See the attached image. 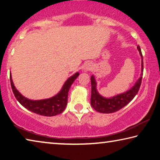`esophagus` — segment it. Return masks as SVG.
<instances>
[{
  "label": "esophagus",
  "mask_w": 160,
  "mask_h": 160,
  "mask_svg": "<svg viewBox=\"0 0 160 160\" xmlns=\"http://www.w3.org/2000/svg\"><path fill=\"white\" fill-rule=\"evenodd\" d=\"M91 68H92V66H91L90 63H87L85 66H84L83 69L86 72V71H88V70H90L91 69Z\"/></svg>",
  "instance_id": "obj_1"
}]
</instances>
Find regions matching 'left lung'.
I'll return each mask as SVG.
<instances>
[{
  "instance_id": "8db88e82",
  "label": "left lung",
  "mask_w": 160,
  "mask_h": 160,
  "mask_svg": "<svg viewBox=\"0 0 160 160\" xmlns=\"http://www.w3.org/2000/svg\"><path fill=\"white\" fill-rule=\"evenodd\" d=\"M138 50L139 51L140 55L141 56V74L140 77L134 86L126 92L119 94L114 97L106 98L99 94L97 90V82L94 75L91 76V85H92V93H91V105L94 109L97 112L104 113H111L117 112L126 106L131 100L134 98L138 92L143 74V61L142 54L139 46H138Z\"/></svg>"
}]
</instances>
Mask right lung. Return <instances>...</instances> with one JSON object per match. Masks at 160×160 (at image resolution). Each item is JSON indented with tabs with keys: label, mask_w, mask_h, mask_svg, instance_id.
<instances>
[{
	"label": "right lung",
	"mask_w": 160,
	"mask_h": 160,
	"mask_svg": "<svg viewBox=\"0 0 160 160\" xmlns=\"http://www.w3.org/2000/svg\"><path fill=\"white\" fill-rule=\"evenodd\" d=\"M78 75L79 72H76L70 77L64 83L61 91L56 95L51 98L41 100H31L22 95L13 84L11 74H10V79L13 94L21 105L37 114L44 116H53L61 113L66 109L68 91L70 86L78 77Z\"/></svg>",
	"instance_id": "obj_1"
}]
</instances>
